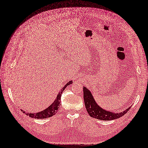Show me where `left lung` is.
<instances>
[{"label": "left lung", "mask_w": 148, "mask_h": 148, "mask_svg": "<svg viewBox=\"0 0 148 148\" xmlns=\"http://www.w3.org/2000/svg\"><path fill=\"white\" fill-rule=\"evenodd\" d=\"M84 99L85 108L90 117L103 121H111L114 119L120 118L125 114L131 107H129L126 110L120 113H113L107 111L100 108L97 103L95 102L92 94L89 91L87 88L84 87Z\"/></svg>", "instance_id": "1"}]
</instances>
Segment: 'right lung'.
Masks as SVG:
<instances>
[{"instance_id":"add662e5","label":"right lung","mask_w":148,"mask_h":148,"mask_svg":"<svg viewBox=\"0 0 148 148\" xmlns=\"http://www.w3.org/2000/svg\"><path fill=\"white\" fill-rule=\"evenodd\" d=\"M73 83L72 81H69L68 83L66 84L64 87L62 88V90L60 91V92L58 93V95H57L56 99H55V101L53 103V104H51V105L45 109V110H43L39 112H37L36 114L34 113H26L25 111H24L21 110V111L23 113H25L27 116H29V117L34 118V119H46V118H49L51 116H54L55 114L57 113V112L58 111L60 106V99H61V93L64 91V90L66 88V87L68 86V85H70Z\"/></svg>"}]
</instances>
